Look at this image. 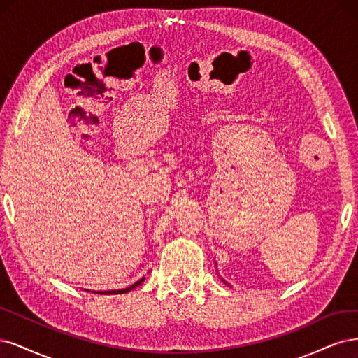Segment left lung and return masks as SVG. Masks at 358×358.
I'll use <instances>...</instances> for the list:
<instances>
[{
    "label": "left lung",
    "instance_id": "obj_1",
    "mask_svg": "<svg viewBox=\"0 0 358 358\" xmlns=\"http://www.w3.org/2000/svg\"><path fill=\"white\" fill-rule=\"evenodd\" d=\"M223 281H224V280H223ZM226 284H227V282H226Z\"/></svg>",
    "mask_w": 358,
    "mask_h": 358
}]
</instances>
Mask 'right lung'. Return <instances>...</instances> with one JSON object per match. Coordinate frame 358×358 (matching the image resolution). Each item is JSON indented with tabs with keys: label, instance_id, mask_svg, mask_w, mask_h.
<instances>
[{
	"label": "right lung",
	"instance_id": "right-lung-1",
	"mask_svg": "<svg viewBox=\"0 0 358 358\" xmlns=\"http://www.w3.org/2000/svg\"><path fill=\"white\" fill-rule=\"evenodd\" d=\"M143 281H144V278H141L140 281H136V282H135L134 285H131V287L123 288V290H108V292H94V293H96V294H123V293H128V292L134 290V288L140 285Z\"/></svg>",
	"mask_w": 358,
	"mask_h": 358
}]
</instances>
